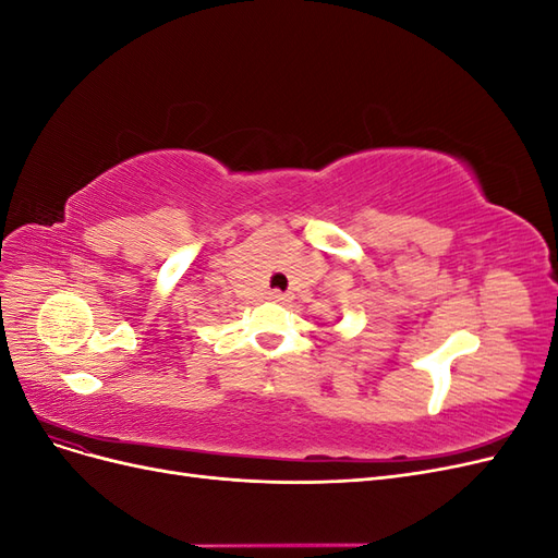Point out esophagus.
<instances>
[{
    "label": "esophagus",
    "instance_id": "1",
    "mask_svg": "<svg viewBox=\"0 0 558 558\" xmlns=\"http://www.w3.org/2000/svg\"><path fill=\"white\" fill-rule=\"evenodd\" d=\"M286 298H289V295H286V293H281V291H269V300H275V302H283Z\"/></svg>",
    "mask_w": 558,
    "mask_h": 558
}]
</instances>
